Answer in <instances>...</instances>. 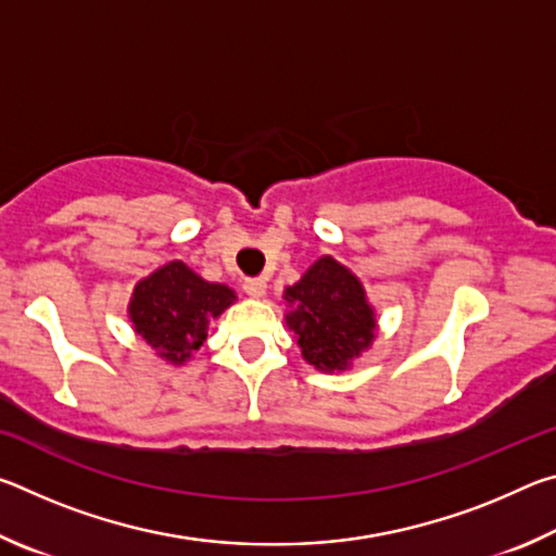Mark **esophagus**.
<instances>
[{
	"mask_svg": "<svg viewBox=\"0 0 556 556\" xmlns=\"http://www.w3.org/2000/svg\"><path fill=\"white\" fill-rule=\"evenodd\" d=\"M242 289L248 291L252 299H262V296H265V291H267V281L265 279H244Z\"/></svg>",
	"mask_w": 556,
	"mask_h": 556,
	"instance_id": "1",
	"label": "esophagus"
}]
</instances>
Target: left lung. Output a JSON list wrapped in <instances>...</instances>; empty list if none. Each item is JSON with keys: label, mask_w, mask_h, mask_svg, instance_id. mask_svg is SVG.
<instances>
[{"label": "left lung", "mask_w": 556, "mask_h": 556, "mask_svg": "<svg viewBox=\"0 0 556 556\" xmlns=\"http://www.w3.org/2000/svg\"><path fill=\"white\" fill-rule=\"evenodd\" d=\"M285 301V321L301 357L321 372L351 370L378 336V314L363 281L331 255L318 257L287 287Z\"/></svg>", "instance_id": "obj_1"}]
</instances>
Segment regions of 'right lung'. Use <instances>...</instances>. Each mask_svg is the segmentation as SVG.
Wrapping results in <instances>:
<instances>
[{
	"mask_svg": "<svg viewBox=\"0 0 556 556\" xmlns=\"http://www.w3.org/2000/svg\"><path fill=\"white\" fill-rule=\"evenodd\" d=\"M235 301L238 294L228 285L203 279L186 262L172 260L137 281L127 316L156 357L181 368L201 351L208 326Z\"/></svg>",
	"mask_w": 556,
	"mask_h": 556,
	"instance_id": "1",
	"label": "right lung"
}]
</instances>
